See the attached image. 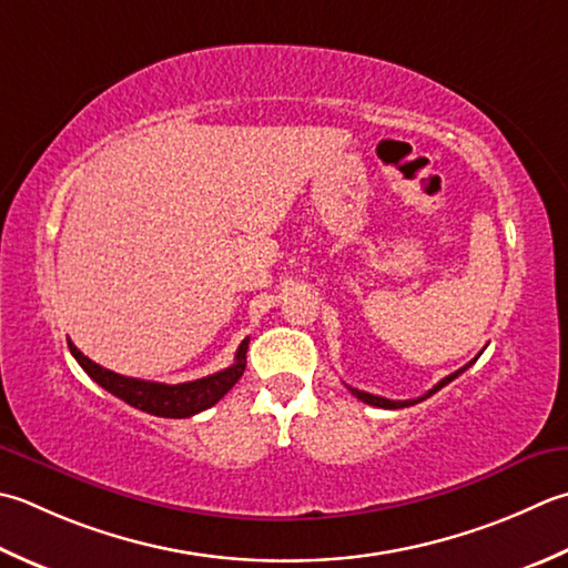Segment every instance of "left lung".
I'll return each instance as SVG.
<instances>
[{
  "mask_svg": "<svg viewBox=\"0 0 568 568\" xmlns=\"http://www.w3.org/2000/svg\"><path fill=\"white\" fill-rule=\"evenodd\" d=\"M477 359V357H475ZM473 359V362H475ZM470 362V364H473ZM470 364H465L463 366V369H458V372H453V374H448L446 376V379H440L436 386H433L430 388V392L428 394H424V396H420V398H410V402H392V398H384V396H374V394H366V392H359V388H352L349 386V392L354 394V396H357L359 398V402H364V404H369V406H379V408H404V406H414V404H418V402H424V398H428V396H433V394H436V392H440V388L443 386H446V384H450L453 379H458V376L465 372V369H468V366Z\"/></svg>",
  "mask_w": 568,
  "mask_h": 568,
  "instance_id": "obj_1",
  "label": "left lung"
}]
</instances>
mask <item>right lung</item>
Wrapping results in <instances>:
<instances>
[{"mask_svg":"<svg viewBox=\"0 0 568 568\" xmlns=\"http://www.w3.org/2000/svg\"><path fill=\"white\" fill-rule=\"evenodd\" d=\"M69 349L75 357V362L83 366V372L91 376L95 384H100L113 396L122 398V402L135 406L144 414L162 416V418H189L199 414V410H206L214 406L219 398H224L233 384H236L243 372H246V352H248V339L241 342L236 352V362L226 369L216 374H209L204 379L196 382H184V384H160V382H144V379H132V376H122L105 369V366L95 364L88 359L85 354L75 347L69 339Z\"/></svg>","mask_w":568,"mask_h":568,"instance_id":"obj_1","label":"right lung"}]
</instances>
